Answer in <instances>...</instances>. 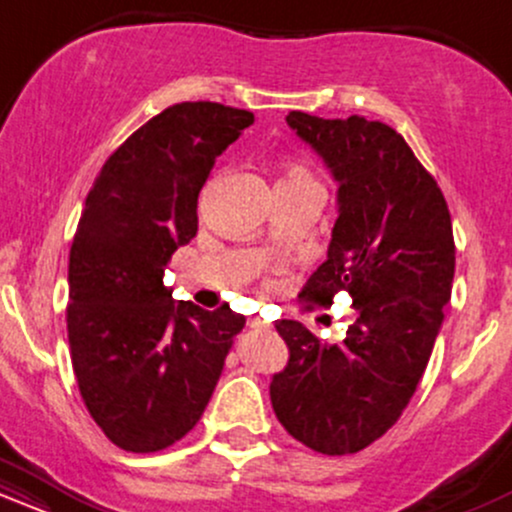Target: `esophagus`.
Wrapping results in <instances>:
<instances>
[{
  "label": "esophagus",
  "instance_id": "34e87169",
  "mask_svg": "<svg viewBox=\"0 0 512 512\" xmlns=\"http://www.w3.org/2000/svg\"><path fill=\"white\" fill-rule=\"evenodd\" d=\"M248 325L252 327V330H269V325L262 320V317H250Z\"/></svg>",
  "mask_w": 512,
  "mask_h": 512
}]
</instances>
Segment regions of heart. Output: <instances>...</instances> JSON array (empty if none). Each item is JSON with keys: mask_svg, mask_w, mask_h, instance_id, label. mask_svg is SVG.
Returning a JSON list of instances; mask_svg holds the SVG:
<instances>
[{"mask_svg": "<svg viewBox=\"0 0 512 512\" xmlns=\"http://www.w3.org/2000/svg\"><path fill=\"white\" fill-rule=\"evenodd\" d=\"M279 182H315L313 175H310V170L301 166V163H289L284 170V178Z\"/></svg>", "mask_w": 512, "mask_h": 512, "instance_id": "1", "label": "heart"}]
</instances>
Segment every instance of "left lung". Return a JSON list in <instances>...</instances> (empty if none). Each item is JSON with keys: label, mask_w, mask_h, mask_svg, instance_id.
Returning <instances> with one entry per match:
<instances>
[{"label": "left lung", "mask_w": 512, "mask_h": 512, "mask_svg": "<svg viewBox=\"0 0 512 512\" xmlns=\"http://www.w3.org/2000/svg\"><path fill=\"white\" fill-rule=\"evenodd\" d=\"M286 122L339 182L327 260L301 298L327 308L349 291L356 322L339 344L296 320L276 322L289 363L269 397L293 438L349 455L395 426L424 375L455 276L452 221L438 182L392 127L301 110Z\"/></svg>", "instance_id": "1"}]
</instances>
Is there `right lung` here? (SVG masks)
I'll use <instances>...</instances> for the list:
<instances>
[{
    "instance_id": "right-lung-1",
    "label": "right lung",
    "mask_w": 512,
    "mask_h": 512,
    "mask_svg": "<svg viewBox=\"0 0 512 512\" xmlns=\"http://www.w3.org/2000/svg\"><path fill=\"white\" fill-rule=\"evenodd\" d=\"M255 122L221 103H178L105 161L69 252L67 330L88 414L117 448L158 452L192 431L245 317L173 301L163 272L197 236L216 158Z\"/></svg>"
}]
</instances>
